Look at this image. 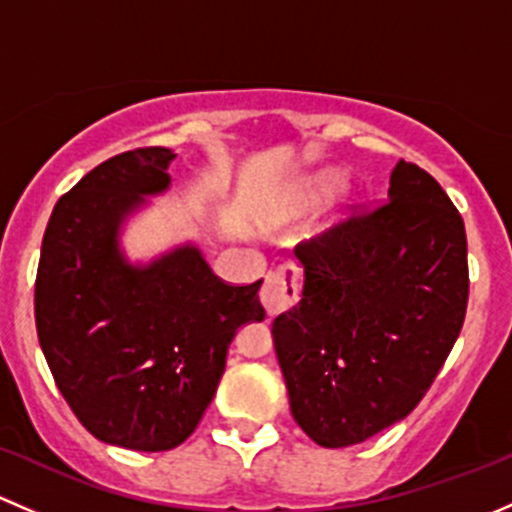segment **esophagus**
Segmentation results:
<instances>
[{
  "label": "esophagus",
  "instance_id": "obj_1",
  "mask_svg": "<svg viewBox=\"0 0 512 512\" xmlns=\"http://www.w3.org/2000/svg\"><path fill=\"white\" fill-rule=\"evenodd\" d=\"M300 288H303V271L293 263L278 266L266 276L261 286V303L268 315H278L281 310L298 303Z\"/></svg>",
  "mask_w": 512,
  "mask_h": 512
}]
</instances>
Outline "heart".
Returning a JSON list of instances; mask_svg holds the SVG:
<instances>
[{"label":"heart","mask_w":512,"mask_h":512,"mask_svg":"<svg viewBox=\"0 0 512 512\" xmlns=\"http://www.w3.org/2000/svg\"><path fill=\"white\" fill-rule=\"evenodd\" d=\"M337 187H340V179H337L335 175H328V177L318 179V189H320V192H335Z\"/></svg>","instance_id":"heart-1"}]
</instances>
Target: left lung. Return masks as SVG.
Returning a JSON list of instances; mask_svg holds the SVG:
<instances>
[{
    "label": "left lung",
    "instance_id": "left-lung-1",
    "mask_svg": "<svg viewBox=\"0 0 512 512\" xmlns=\"http://www.w3.org/2000/svg\"><path fill=\"white\" fill-rule=\"evenodd\" d=\"M387 197L295 246L303 298L273 320L293 419L325 449L412 412L466 318V226L449 194L399 160Z\"/></svg>",
    "mask_w": 512,
    "mask_h": 512
}]
</instances>
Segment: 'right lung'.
<instances>
[{
  "mask_svg": "<svg viewBox=\"0 0 512 512\" xmlns=\"http://www.w3.org/2000/svg\"><path fill=\"white\" fill-rule=\"evenodd\" d=\"M172 160L138 147L100 162L56 202L36 271V333L56 387L96 439L133 451L189 439L234 333L266 315L261 281L224 283L194 246L150 266L120 254V224L142 194L170 187Z\"/></svg>",
  "mask_w": 512,
  "mask_h": 512,
  "instance_id": "1",
  "label": "right lung"
}]
</instances>
